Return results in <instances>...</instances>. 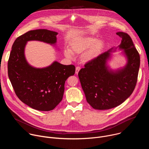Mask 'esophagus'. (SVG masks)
Here are the masks:
<instances>
[{
    "instance_id": "obj_1",
    "label": "esophagus",
    "mask_w": 149,
    "mask_h": 149,
    "mask_svg": "<svg viewBox=\"0 0 149 149\" xmlns=\"http://www.w3.org/2000/svg\"><path fill=\"white\" fill-rule=\"evenodd\" d=\"M80 69H81V68H80L79 67H76V68H75V74H78V72H79Z\"/></svg>"
}]
</instances>
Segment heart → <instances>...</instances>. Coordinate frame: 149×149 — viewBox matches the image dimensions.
<instances>
[{"mask_svg":"<svg viewBox=\"0 0 149 149\" xmlns=\"http://www.w3.org/2000/svg\"><path fill=\"white\" fill-rule=\"evenodd\" d=\"M104 47V42L101 40L93 37H82L72 42L70 50H65L64 54L68 58H72V54H79L85 51L81 55V60L88 62L97 58L101 54Z\"/></svg>","mask_w":149,"mask_h":149,"instance_id":"heart-1","label":"heart"}]
</instances>
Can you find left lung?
I'll list each match as a JSON object with an SVG mask.
<instances>
[{
  "instance_id": "obj_1",
  "label": "left lung",
  "mask_w": 149,
  "mask_h": 149,
  "mask_svg": "<svg viewBox=\"0 0 149 149\" xmlns=\"http://www.w3.org/2000/svg\"><path fill=\"white\" fill-rule=\"evenodd\" d=\"M116 34L121 38V44L87 63L78 72L87 101L94 109L109 110L120 105L131 95L137 83L139 54L128 34L123 32ZM117 47L123 50L127 62L123 68L112 70L107 62L110 52Z\"/></svg>"
}]
</instances>
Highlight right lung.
Wrapping results in <instances>:
<instances>
[{"instance_id": "right-lung-1", "label": "right lung", "mask_w": 149, "mask_h": 149, "mask_svg": "<svg viewBox=\"0 0 149 149\" xmlns=\"http://www.w3.org/2000/svg\"><path fill=\"white\" fill-rule=\"evenodd\" d=\"M57 35L47 29L30 31L17 38L12 47L8 63L9 79L19 100L36 110L48 111L56 107L62 100L65 82L74 75L75 67L57 61L45 68L33 67L25 58V48L30 40L55 45Z\"/></svg>"}]
</instances>
